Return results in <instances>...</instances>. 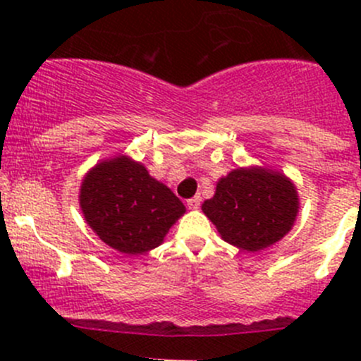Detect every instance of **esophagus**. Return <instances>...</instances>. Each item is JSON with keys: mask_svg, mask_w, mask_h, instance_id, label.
<instances>
[{"mask_svg": "<svg viewBox=\"0 0 361 361\" xmlns=\"http://www.w3.org/2000/svg\"><path fill=\"white\" fill-rule=\"evenodd\" d=\"M187 206L190 207V209H197V207L201 206V197H199V195H195V197L188 199V201H187Z\"/></svg>", "mask_w": 361, "mask_h": 361, "instance_id": "esophagus-1", "label": "esophagus"}]
</instances>
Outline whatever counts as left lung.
<instances>
[{
  "label": "left lung",
  "mask_w": 361,
  "mask_h": 361,
  "mask_svg": "<svg viewBox=\"0 0 361 361\" xmlns=\"http://www.w3.org/2000/svg\"><path fill=\"white\" fill-rule=\"evenodd\" d=\"M202 211L221 238L246 251L274 245L292 228L297 190L283 174L267 169H235L221 178Z\"/></svg>",
  "instance_id": "1"
}]
</instances>
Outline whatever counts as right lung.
<instances>
[{"mask_svg": "<svg viewBox=\"0 0 361 361\" xmlns=\"http://www.w3.org/2000/svg\"><path fill=\"white\" fill-rule=\"evenodd\" d=\"M80 206L101 241L120 253L157 248L185 206L166 185L127 157L101 162L85 176Z\"/></svg>", "mask_w": 361, "mask_h": 361, "instance_id": "add662e5", "label": "right lung"}]
</instances>
